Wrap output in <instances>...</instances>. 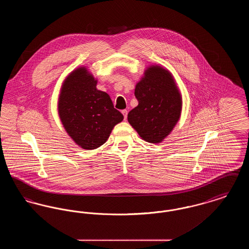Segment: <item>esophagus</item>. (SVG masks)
I'll use <instances>...</instances> for the list:
<instances>
[{"instance_id":"1","label":"esophagus","mask_w":249,"mask_h":249,"mask_svg":"<svg viewBox=\"0 0 249 249\" xmlns=\"http://www.w3.org/2000/svg\"><path fill=\"white\" fill-rule=\"evenodd\" d=\"M121 113H122V114H123V116H124V119L126 120V119H127V115H128V111H127L126 109H124V110H122V111H121Z\"/></svg>"}]
</instances>
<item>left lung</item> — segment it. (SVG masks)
<instances>
[{"mask_svg":"<svg viewBox=\"0 0 249 249\" xmlns=\"http://www.w3.org/2000/svg\"><path fill=\"white\" fill-rule=\"evenodd\" d=\"M134 95L138 106L129 112L128 121L144 141L161 142L176 126L182 108L172 74L160 66L149 67Z\"/></svg>","mask_w":249,"mask_h":249,"instance_id":"1","label":"left lung"}]
</instances>
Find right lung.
Wrapping results in <instances>:
<instances>
[{
    "instance_id": "add662e5",
    "label": "right lung",
    "mask_w": 249,
    "mask_h": 249,
    "mask_svg": "<svg viewBox=\"0 0 249 249\" xmlns=\"http://www.w3.org/2000/svg\"><path fill=\"white\" fill-rule=\"evenodd\" d=\"M96 85L97 80L81 67L65 79L59 94V118L65 130L88 150L107 142L114 126L124 119L110 96Z\"/></svg>"
}]
</instances>
